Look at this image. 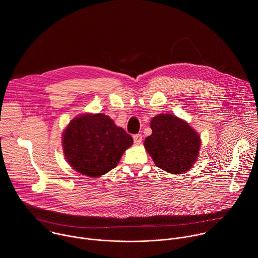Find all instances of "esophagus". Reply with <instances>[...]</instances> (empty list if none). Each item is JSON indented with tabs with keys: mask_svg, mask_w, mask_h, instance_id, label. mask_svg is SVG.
<instances>
[{
	"mask_svg": "<svg viewBox=\"0 0 258 258\" xmlns=\"http://www.w3.org/2000/svg\"><path fill=\"white\" fill-rule=\"evenodd\" d=\"M133 139H134V143H135L136 145H139V144H141V143H142L143 136H142L141 134H137V135H134Z\"/></svg>",
	"mask_w": 258,
	"mask_h": 258,
	"instance_id": "34e87169",
	"label": "esophagus"
}]
</instances>
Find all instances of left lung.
I'll list each match as a JSON object with an SVG mask.
<instances>
[{"instance_id":"8db88e82","label":"left lung","mask_w":258,"mask_h":258,"mask_svg":"<svg viewBox=\"0 0 258 258\" xmlns=\"http://www.w3.org/2000/svg\"><path fill=\"white\" fill-rule=\"evenodd\" d=\"M150 126L152 135L146 138L144 146L159 168L179 174L192 167L201 143L189 123L171 114H159Z\"/></svg>"}]
</instances>
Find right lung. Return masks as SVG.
Segmentation results:
<instances>
[{
	"mask_svg": "<svg viewBox=\"0 0 258 258\" xmlns=\"http://www.w3.org/2000/svg\"><path fill=\"white\" fill-rule=\"evenodd\" d=\"M132 144L131 135L102 113L75 118L63 134V150L68 163L92 177L114 168Z\"/></svg>",
	"mask_w": 258,
	"mask_h": 258,
	"instance_id": "obj_1",
	"label": "right lung"
}]
</instances>
